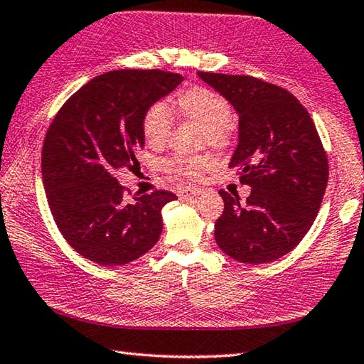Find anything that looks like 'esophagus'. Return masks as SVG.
Returning <instances> with one entry per match:
<instances>
[{
    "label": "esophagus",
    "instance_id": "obj_1",
    "mask_svg": "<svg viewBox=\"0 0 364 364\" xmlns=\"http://www.w3.org/2000/svg\"><path fill=\"white\" fill-rule=\"evenodd\" d=\"M200 194V188H184L180 191V197L181 199H189V197H194V196H199Z\"/></svg>",
    "mask_w": 364,
    "mask_h": 364
}]
</instances>
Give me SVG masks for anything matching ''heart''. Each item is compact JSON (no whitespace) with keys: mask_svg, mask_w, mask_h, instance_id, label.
<instances>
[{"mask_svg":"<svg viewBox=\"0 0 364 364\" xmlns=\"http://www.w3.org/2000/svg\"><path fill=\"white\" fill-rule=\"evenodd\" d=\"M175 108L184 119L200 124L203 141L224 146L232 135V109L218 92L207 87H194L178 95ZM144 140L151 146H161L170 132V109L167 103L156 102L146 109L141 122ZM210 165L208 156H173L164 161V168L178 175L197 176Z\"/></svg>","mask_w":364,"mask_h":364,"instance_id":"obj_1","label":"heart"}]
</instances>
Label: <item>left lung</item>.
<instances>
[{
	"mask_svg": "<svg viewBox=\"0 0 364 364\" xmlns=\"http://www.w3.org/2000/svg\"><path fill=\"white\" fill-rule=\"evenodd\" d=\"M239 114V144L229 167H239L251 194L220 191L224 211L215 240L232 259L272 262L289 253L318 213L328 184V157L312 117L279 85L253 76L197 73Z\"/></svg>",
	"mask_w": 364,
	"mask_h": 364,
	"instance_id": "8db88e82",
	"label": "left lung"
}]
</instances>
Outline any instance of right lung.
<instances>
[{
	"mask_svg": "<svg viewBox=\"0 0 364 364\" xmlns=\"http://www.w3.org/2000/svg\"><path fill=\"white\" fill-rule=\"evenodd\" d=\"M181 81L161 70L108 71L73 94L46 134L41 173L52 216L63 239L100 266L129 264L159 240L162 208L176 196L127 197L114 171L132 168L144 146V113Z\"/></svg>",
	"mask_w": 364,
	"mask_h": 364,
	"instance_id": "1",
	"label": "right lung"
}]
</instances>
